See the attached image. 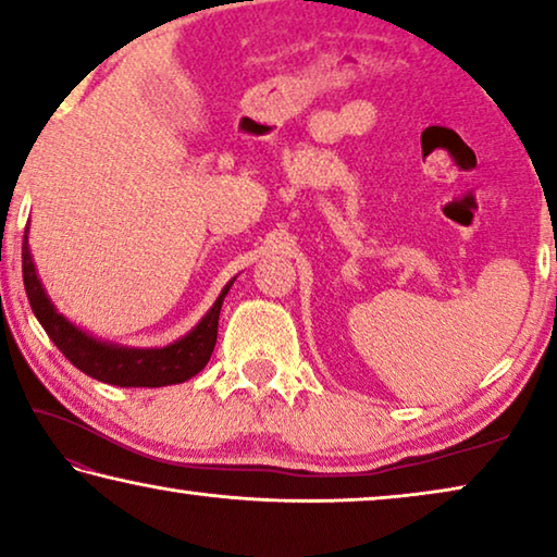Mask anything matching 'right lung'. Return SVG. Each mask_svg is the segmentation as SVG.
<instances>
[{
    "label": "right lung",
    "mask_w": 557,
    "mask_h": 557,
    "mask_svg": "<svg viewBox=\"0 0 557 557\" xmlns=\"http://www.w3.org/2000/svg\"><path fill=\"white\" fill-rule=\"evenodd\" d=\"M27 233L29 231H24L22 244V276L29 306L47 336L52 338L54 346L79 372L115 386H168L188 382L190 376H196L208 364L215 346V336H219L223 298L236 278H231L223 286V292L215 298L211 309H208L206 317L188 334L175 338L173 344L123 346L85 332L83 326H77L75 321H70L64 313L58 311L50 294L45 292L35 261H32Z\"/></svg>",
    "instance_id": "add662e5"
}]
</instances>
